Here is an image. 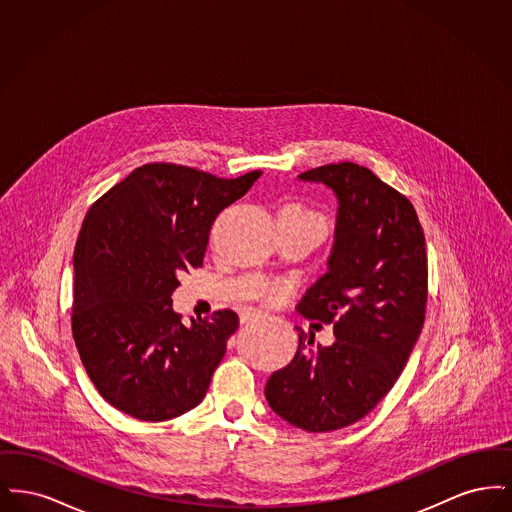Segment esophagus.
<instances>
[{
	"label": "esophagus",
	"instance_id": "esophagus-1",
	"mask_svg": "<svg viewBox=\"0 0 512 512\" xmlns=\"http://www.w3.org/2000/svg\"><path fill=\"white\" fill-rule=\"evenodd\" d=\"M263 317L265 315L261 311H245V313H242L240 320H242V324H245V322H253V320H259V318Z\"/></svg>",
	"mask_w": 512,
	"mask_h": 512
}]
</instances>
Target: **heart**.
<instances>
[{"label":"heart","mask_w":512,"mask_h":512,"mask_svg":"<svg viewBox=\"0 0 512 512\" xmlns=\"http://www.w3.org/2000/svg\"><path fill=\"white\" fill-rule=\"evenodd\" d=\"M284 211H292V213H295V215H301V217H305V219H313L318 220V222H324L318 213H313V211H309V209H305V207H301V205H290V207H286ZM278 293H280L278 288H270V290H268V297H276Z\"/></svg>","instance_id":"b5f03b06"}]
</instances>
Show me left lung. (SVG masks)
I'll return each instance as SVG.
<instances>
[{
  "instance_id": "1",
  "label": "left lung",
  "mask_w": 512,
  "mask_h": 512,
  "mask_svg": "<svg viewBox=\"0 0 512 512\" xmlns=\"http://www.w3.org/2000/svg\"><path fill=\"white\" fill-rule=\"evenodd\" d=\"M338 197L328 270L297 309L332 324L336 341L315 343L301 328L292 363L270 374L274 413L305 432L355 424L393 388L420 336L428 299V259L413 203L355 163L297 176Z\"/></svg>"
}]
</instances>
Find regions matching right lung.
<instances>
[{
  "label": "right lung",
  "instance_id": "add662e5",
  "mask_svg": "<svg viewBox=\"0 0 512 512\" xmlns=\"http://www.w3.org/2000/svg\"><path fill=\"white\" fill-rule=\"evenodd\" d=\"M259 176L149 163L90 207L74 247L73 336L115 409L161 422L203 401L240 318L224 309L186 326L171 295L180 274L203 265L217 215Z\"/></svg>",
  "mask_w": 512,
  "mask_h": 512
}]
</instances>
